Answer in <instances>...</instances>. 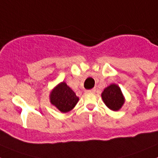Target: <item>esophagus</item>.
Listing matches in <instances>:
<instances>
[{"mask_svg":"<svg viewBox=\"0 0 158 158\" xmlns=\"http://www.w3.org/2000/svg\"><path fill=\"white\" fill-rule=\"evenodd\" d=\"M96 92V89H89V90H87L86 93H94Z\"/></svg>","mask_w":158,"mask_h":158,"instance_id":"34e87169","label":"esophagus"}]
</instances>
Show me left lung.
Here are the masks:
<instances>
[{
    "label": "left lung",
    "instance_id": "8db88e82",
    "mask_svg": "<svg viewBox=\"0 0 158 158\" xmlns=\"http://www.w3.org/2000/svg\"><path fill=\"white\" fill-rule=\"evenodd\" d=\"M101 96L106 106L112 111L120 109L124 103L123 96L120 89L114 84L106 88Z\"/></svg>",
    "mask_w": 158,
    "mask_h": 158
}]
</instances>
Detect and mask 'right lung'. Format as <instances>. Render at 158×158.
I'll return each instance as SVG.
<instances>
[{
	"instance_id": "obj_1",
	"label": "right lung",
	"mask_w": 158,
	"mask_h": 158,
	"mask_svg": "<svg viewBox=\"0 0 158 158\" xmlns=\"http://www.w3.org/2000/svg\"><path fill=\"white\" fill-rule=\"evenodd\" d=\"M78 98L75 93L65 82L59 84L51 92V102L62 112H68L75 107Z\"/></svg>"
}]
</instances>
